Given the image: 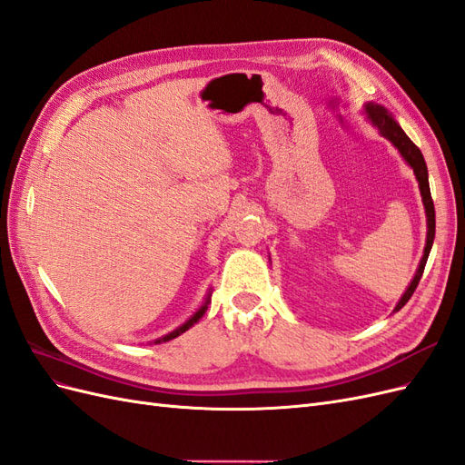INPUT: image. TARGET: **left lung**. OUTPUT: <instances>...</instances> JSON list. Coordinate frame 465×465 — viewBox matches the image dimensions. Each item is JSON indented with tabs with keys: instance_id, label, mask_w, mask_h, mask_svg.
<instances>
[{
	"instance_id": "left-lung-1",
	"label": "left lung",
	"mask_w": 465,
	"mask_h": 465,
	"mask_svg": "<svg viewBox=\"0 0 465 465\" xmlns=\"http://www.w3.org/2000/svg\"><path fill=\"white\" fill-rule=\"evenodd\" d=\"M362 112H364V116H367V120L378 130V134L386 137L388 142L398 149V153L401 154V159L413 171V174L419 182L420 200H423L425 215H427V242H425V250H423V258H420V262H419V267H417V272L411 279V283L407 285V289L401 294V299L398 301L396 308H393V312H398V311H401V308L407 304V301L411 299V294L415 292L419 281H420V275H423V272H425V265H427L430 248H432V242H434V224L436 223H434V203H432L430 188H429V171H427V163L423 159V153H420L419 147L411 142V139L405 135V132L401 130V125L396 122V118H393L382 104L364 103Z\"/></svg>"
}]
</instances>
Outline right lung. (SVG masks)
<instances>
[{
	"label": "right lung",
	"instance_id": "obj_1",
	"mask_svg": "<svg viewBox=\"0 0 465 465\" xmlns=\"http://www.w3.org/2000/svg\"><path fill=\"white\" fill-rule=\"evenodd\" d=\"M211 292H213V289L209 287V291L205 292V297H203V302L200 304V308L198 311H195L186 322H182L178 328H174L173 331H168V333H164V335H161V337H157V340H153V341H149V345H159V343H166V341H171V340H174V337H178V335H182L184 331H188L193 323H198L202 318H203V314H205V311H207V306H209V302H211Z\"/></svg>",
	"mask_w": 465,
	"mask_h": 465
}]
</instances>
